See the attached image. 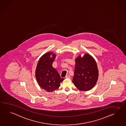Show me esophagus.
<instances>
[{"label":"esophagus","mask_w":126,"mask_h":126,"mask_svg":"<svg viewBox=\"0 0 126 126\" xmlns=\"http://www.w3.org/2000/svg\"><path fill=\"white\" fill-rule=\"evenodd\" d=\"M65 77L66 78H70V75L69 74H67V75Z\"/></svg>","instance_id":"esophagus-1"}]
</instances>
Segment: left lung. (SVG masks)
Masks as SVG:
<instances>
[{
    "label": "left lung",
    "mask_w": 126,
    "mask_h": 126,
    "mask_svg": "<svg viewBox=\"0 0 126 126\" xmlns=\"http://www.w3.org/2000/svg\"><path fill=\"white\" fill-rule=\"evenodd\" d=\"M75 66L73 82L79 90H90L95 85L98 78L97 64L94 58L89 54L75 59Z\"/></svg>",
    "instance_id": "left-lung-1"
}]
</instances>
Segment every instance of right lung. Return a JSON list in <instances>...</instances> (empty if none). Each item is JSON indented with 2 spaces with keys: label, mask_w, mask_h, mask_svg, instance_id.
<instances>
[{
  "label": "right lung",
  "mask_w": 126,
  "mask_h": 126,
  "mask_svg": "<svg viewBox=\"0 0 126 126\" xmlns=\"http://www.w3.org/2000/svg\"><path fill=\"white\" fill-rule=\"evenodd\" d=\"M50 55H52V58ZM55 57L56 55L51 52L45 53L40 58L36 68V79L39 86L47 92L58 89L64 79L52 66Z\"/></svg>",
  "instance_id": "obj_1"
}]
</instances>
